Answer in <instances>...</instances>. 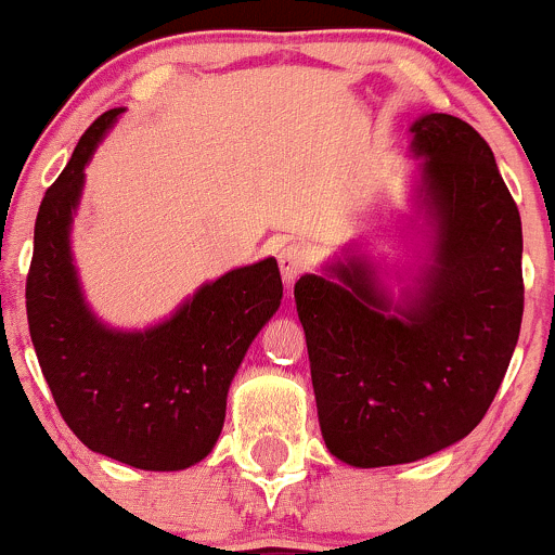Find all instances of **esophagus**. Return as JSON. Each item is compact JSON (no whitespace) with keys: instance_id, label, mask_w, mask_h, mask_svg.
I'll use <instances>...</instances> for the list:
<instances>
[{"instance_id":"1","label":"esophagus","mask_w":555,"mask_h":555,"mask_svg":"<svg viewBox=\"0 0 555 555\" xmlns=\"http://www.w3.org/2000/svg\"><path fill=\"white\" fill-rule=\"evenodd\" d=\"M278 264H280V275H283L285 285H294V280L307 270V264H310V250H307L301 243L283 245L278 254Z\"/></svg>"}]
</instances>
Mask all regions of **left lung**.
Instances as JSON below:
<instances>
[{"label":"left lung","mask_w":555,"mask_h":555,"mask_svg":"<svg viewBox=\"0 0 555 555\" xmlns=\"http://www.w3.org/2000/svg\"><path fill=\"white\" fill-rule=\"evenodd\" d=\"M426 254L393 296L345 250L294 285L328 453L361 469L464 440L496 397L524 318V232L488 142L456 115L410 126Z\"/></svg>","instance_id":"left-lung-1"}]
</instances>
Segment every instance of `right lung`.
<instances>
[{"mask_svg": "<svg viewBox=\"0 0 555 555\" xmlns=\"http://www.w3.org/2000/svg\"><path fill=\"white\" fill-rule=\"evenodd\" d=\"M124 107L86 129L42 196L26 315L42 375L69 429L93 453L151 472L194 466L216 446L227 393L250 343L278 312V261L261 259L199 285L162 323L113 328L99 321L73 259V218L86 164Z\"/></svg>", "mask_w": 555, "mask_h": 555, "instance_id": "obj_1", "label": "right lung"}]
</instances>
